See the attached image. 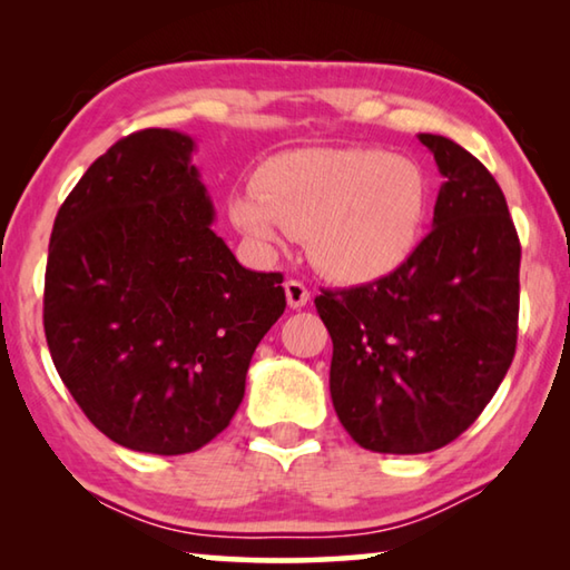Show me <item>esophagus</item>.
I'll list each match as a JSON object with an SVG mask.
<instances>
[{"label": "esophagus", "instance_id": "1", "mask_svg": "<svg viewBox=\"0 0 570 570\" xmlns=\"http://www.w3.org/2000/svg\"><path fill=\"white\" fill-rule=\"evenodd\" d=\"M284 292H286V302L292 308H302L308 304V298H312V292H308L304 282H298V278H288L284 284Z\"/></svg>", "mask_w": 570, "mask_h": 570}]
</instances>
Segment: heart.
<instances>
[{"instance_id": "1", "label": "heart", "mask_w": 570, "mask_h": 570, "mask_svg": "<svg viewBox=\"0 0 570 570\" xmlns=\"http://www.w3.org/2000/svg\"><path fill=\"white\" fill-rule=\"evenodd\" d=\"M230 220L258 246L306 236L314 264L340 282H374L417 248L430 180L417 160L380 148L284 153L258 186L230 196Z\"/></svg>"}]
</instances>
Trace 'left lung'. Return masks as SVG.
<instances>
[{
  "instance_id": "left-lung-1",
  "label": "left lung",
  "mask_w": 570,
  "mask_h": 570,
  "mask_svg": "<svg viewBox=\"0 0 570 570\" xmlns=\"http://www.w3.org/2000/svg\"><path fill=\"white\" fill-rule=\"evenodd\" d=\"M442 173L435 218L377 282L322 288L330 390L350 438L372 452L445 448L480 417L518 342L520 240L495 178L465 148L420 132Z\"/></svg>"
}]
</instances>
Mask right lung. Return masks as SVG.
<instances>
[{"label":"right lung","mask_w":570,"mask_h":570,"mask_svg":"<svg viewBox=\"0 0 570 570\" xmlns=\"http://www.w3.org/2000/svg\"><path fill=\"white\" fill-rule=\"evenodd\" d=\"M188 135L120 138L57 210L45 336L57 374L102 435L186 455L234 420L258 342L286 308L282 274L236 262Z\"/></svg>","instance_id":"obj_1"}]
</instances>
